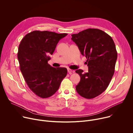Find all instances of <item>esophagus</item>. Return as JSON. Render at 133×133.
<instances>
[{"mask_svg": "<svg viewBox=\"0 0 133 133\" xmlns=\"http://www.w3.org/2000/svg\"><path fill=\"white\" fill-rule=\"evenodd\" d=\"M67 71H68V72H69V74H72V73H74V72H75L74 70H72V69H69V68H68V69H67Z\"/></svg>", "mask_w": 133, "mask_h": 133, "instance_id": "esophagus-1", "label": "esophagus"}]
</instances>
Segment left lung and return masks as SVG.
Wrapping results in <instances>:
<instances>
[{
	"label": "left lung",
	"mask_w": 133,
	"mask_h": 133,
	"mask_svg": "<svg viewBox=\"0 0 133 133\" xmlns=\"http://www.w3.org/2000/svg\"><path fill=\"white\" fill-rule=\"evenodd\" d=\"M88 62V72L76 70L81 81L76 86L79 95L87 99L99 95L108 86L115 71L117 52L111 37L102 30L89 28L71 35Z\"/></svg>",
	"instance_id": "1"
}]
</instances>
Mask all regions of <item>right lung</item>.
Masks as SVG:
<instances>
[{"mask_svg": "<svg viewBox=\"0 0 133 133\" xmlns=\"http://www.w3.org/2000/svg\"><path fill=\"white\" fill-rule=\"evenodd\" d=\"M67 34L35 30L27 34L19 45L17 58L20 69L30 89L42 98L57 91L67 70L48 64L58 42Z\"/></svg>", "mask_w": 133, "mask_h": 133, "instance_id": "obj_1", "label": "right lung"}]
</instances>
